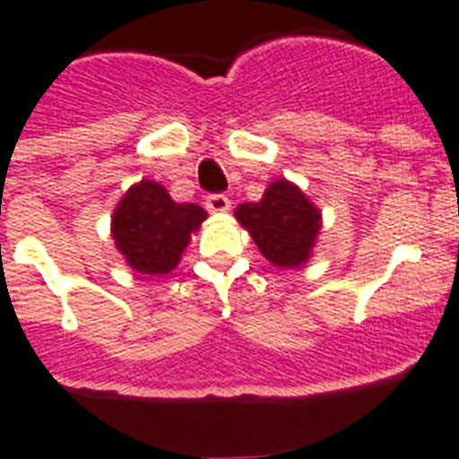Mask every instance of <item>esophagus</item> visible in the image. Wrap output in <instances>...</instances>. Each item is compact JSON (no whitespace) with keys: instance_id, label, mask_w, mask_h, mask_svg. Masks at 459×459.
Here are the masks:
<instances>
[{"instance_id":"1","label":"esophagus","mask_w":459,"mask_h":459,"mask_svg":"<svg viewBox=\"0 0 459 459\" xmlns=\"http://www.w3.org/2000/svg\"><path fill=\"white\" fill-rule=\"evenodd\" d=\"M204 204L211 213H227L232 202H230V197H227V195H209Z\"/></svg>"}]
</instances>
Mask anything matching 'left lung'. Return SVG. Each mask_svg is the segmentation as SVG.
I'll use <instances>...</instances> for the list:
<instances>
[{
	"mask_svg": "<svg viewBox=\"0 0 459 459\" xmlns=\"http://www.w3.org/2000/svg\"><path fill=\"white\" fill-rule=\"evenodd\" d=\"M234 218L278 269L306 266L322 230V211L287 179L271 181L259 202L238 204Z\"/></svg>",
	"mask_w": 459,
	"mask_h": 459,
	"instance_id": "1",
	"label": "left lung"
}]
</instances>
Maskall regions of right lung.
Here are the masks:
<instances>
[{"label": "right lung", "mask_w": 459, "mask_h": 459, "mask_svg": "<svg viewBox=\"0 0 459 459\" xmlns=\"http://www.w3.org/2000/svg\"><path fill=\"white\" fill-rule=\"evenodd\" d=\"M206 221L197 204L174 202L156 181L142 179L126 190L112 213L109 232L135 273L163 275L177 269L193 234Z\"/></svg>", "instance_id": "1"}]
</instances>
